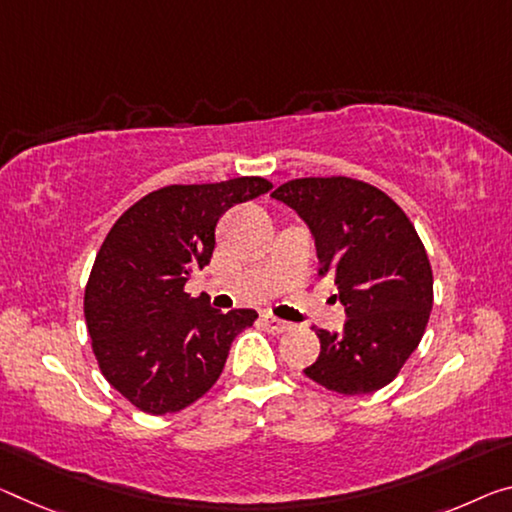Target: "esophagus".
<instances>
[{"mask_svg":"<svg viewBox=\"0 0 512 512\" xmlns=\"http://www.w3.org/2000/svg\"><path fill=\"white\" fill-rule=\"evenodd\" d=\"M261 322L265 325L267 332H272V334L288 332V329L293 327V325H290V322L281 320V318H277V316H272V313H263V316H261Z\"/></svg>","mask_w":512,"mask_h":512,"instance_id":"obj_1","label":"esophagus"}]
</instances>
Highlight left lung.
<instances>
[{
    "instance_id": "left-lung-1",
    "label": "left lung",
    "mask_w": 512,
    "mask_h": 512,
    "mask_svg": "<svg viewBox=\"0 0 512 512\" xmlns=\"http://www.w3.org/2000/svg\"><path fill=\"white\" fill-rule=\"evenodd\" d=\"M272 196L309 226L318 274H334L348 313L343 332L316 329L320 355L304 375L345 396L387 387L432 309V270L414 224L382 190L345 176L295 178Z\"/></svg>"
}]
</instances>
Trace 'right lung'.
I'll use <instances>...</instances> for the list:
<instances>
[{"instance_id":"add662e5","label":"right lung","mask_w":512,"mask_h":512,"mask_svg":"<svg viewBox=\"0 0 512 512\" xmlns=\"http://www.w3.org/2000/svg\"><path fill=\"white\" fill-rule=\"evenodd\" d=\"M272 190L258 176L169 185L116 219L84 290L91 348L105 380L146 414H174L219 380L254 309L222 313L185 283L206 267L219 217Z\"/></svg>"}]
</instances>
